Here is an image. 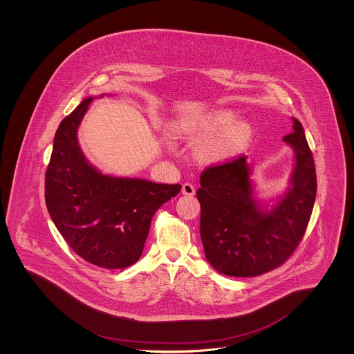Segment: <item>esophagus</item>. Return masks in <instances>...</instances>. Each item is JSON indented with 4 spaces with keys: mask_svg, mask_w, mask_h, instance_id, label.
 <instances>
[{
    "mask_svg": "<svg viewBox=\"0 0 354 354\" xmlns=\"http://www.w3.org/2000/svg\"><path fill=\"white\" fill-rule=\"evenodd\" d=\"M182 192H183V195H187V196H194L195 195V187L191 183H185L182 187Z\"/></svg>",
    "mask_w": 354,
    "mask_h": 354,
    "instance_id": "obj_1",
    "label": "esophagus"
}]
</instances>
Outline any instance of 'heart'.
I'll return each mask as SVG.
<instances>
[{
	"label": "heart",
	"instance_id": "obj_1",
	"mask_svg": "<svg viewBox=\"0 0 354 354\" xmlns=\"http://www.w3.org/2000/svg\"><path fill=\"white\" fill-rule=\"evenodd\" d=\"M178 133L195 138L207 139L199 156L204 162H223L243 151L252 139V127L247 122H235V114L230 110H214L194 120L178 126Z\"/></svg>",
	"mask_w": 354,
	"mask_h": 354
}]
</instances>
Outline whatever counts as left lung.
I'll use <instances>...</instances> for the list:
<instances>
[{"label": "left lung", "instance_id": "left-lung-1", "mask_svg": "<svg viewBox=\"0 0 354 354\" xmlns=\"http://www.w3.org/2000/svg\"><path fill=\"white\" fill-rule=\"evenodd\" d=\"M283 140L296 155L292 188L270 211L253 199L251 169L240 155L201 174V236L205 259L234 277H252L284 264L303 240L317 191L313 155L300 120Z\"/></svg>", "mask_w": 354, "mask_h": 354}]
</instances>
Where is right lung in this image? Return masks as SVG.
I'll use <instances>...</instances> for the list:
<instances>
[{"instance_id":"1","label":"right lung","mask_w":354,"mask_h":354,"mask_svg":"<svg viewBox=\"0 0 354 354\" xmlns=\"http://www.w3.org/2000/svg\"><path fill=\"white\" fill-rule=\"evenodd\" d=\"M93 98L64 119L54 136L45 176V202L68 247L87 263L122 270L143 252L152 216L180 185L102 175L87 163L77 131Z\"/></svg>"}]
</instances>
